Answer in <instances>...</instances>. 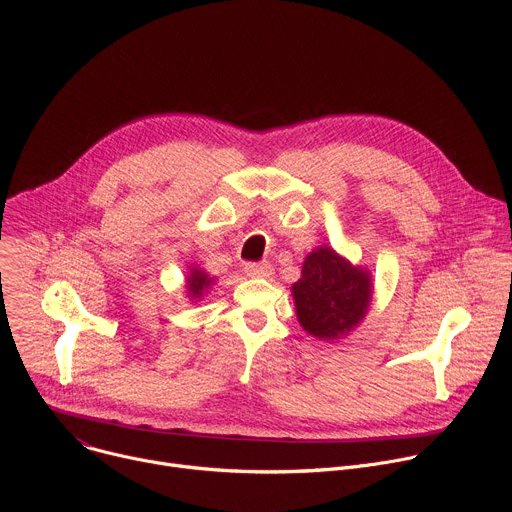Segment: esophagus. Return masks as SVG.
<instances>
[{
	"label": "esophagus",
	"mask_w": 512,
	"mask_h": 512,
	"mask_svg": "<svg viewBox=\"0 0 512 512\" xmlns=\"http://www.w3.org/2000/svg\"><path fill=\"white\" fill-rule=\"evenodd\" d=\"M245 271H247V275H251V277H271L273 267H271L269 263H247V265H245Z\"/></svg>",
	"instance_id": "34e87169"
}]
</instances>
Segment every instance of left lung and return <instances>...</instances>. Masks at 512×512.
Returning a JSON list of instances; mask_svg holds the SVG:
<instances>
[{
    "mask_svg": "<svg viewBox=\"0 0 512 512\" xmlns=\"http://www.w3.org/2000/svg\"><path fill=\"white\" fill-rule=\"evenodd\" d=\"M298 320L306 332L334 340L350 332L369 310L371 275L352 267L330 247L312 251L302 277L291 285Z\"/></svg>",
    "mask_w": 512,
    "mask_h": 512,
    "instance_id": "obj_1",
    "label": "left lung"
}]
</instances>
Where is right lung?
I'll return each instance as SVG.
<instances>
[{"mask_svg":"<svg viewBox=\"0 0 512 512\" xmlns=\"http://www.w3.org/2000/svg\"><path fill=\"white\" fill-rule=\"evenodd\" d=\"M210 281H212V277H208L204 271L192 269V273H190V277H188V291H190V296L200 298V294L210 285Z\"/></svg>","mask_w":512,"mask_h":512,"instance_id":"obj_1","label":"right lung"}]
</instances>
